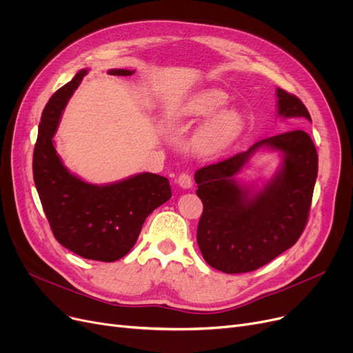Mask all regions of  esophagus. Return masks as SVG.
I'll use <instances>...</instances> for the list:
<instances>
[{
    "label": "esophagus",
    "mask_w": 353,
    "mask_h": 353,
    "mask_svg": "<svg viewBox=\"0 0 353 353\" xmlns=\"http://www.w3.org/2000/svg\"><path fill=\"white\" fill-rule=\"evenodd\" d=\"M176 183L179 184L181 189H190L193 186V179L189 173H181V174L177 176Z\"/></svg>",
    "instance_id": "obj_1"
}]
</instances>
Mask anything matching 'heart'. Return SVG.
<instances>
[{"label":"heart","instance_id":"obj_1","mask_svg":"<svg viewBox=\"0 0 353 353\" xmlns=\"http://www.w3.org/2000/svg\"><path fill=\"white\" fill-rule=\"evenodd\" d=\"M226 101V92L220 88H203L176 107L172 121L176 124H190L206 119L223 107ZM243 124V116L236 108L220 110L208 119L193 136L192 147L194 153L205 157L225 153L242 133Z\"/></svg>","mask_w":353,"mask_h":353}]
</instances>
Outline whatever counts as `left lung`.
Instances as JSON below:
<instances>
[{
  "label": "left lung",
  "instance_id": "left-lung-1",
  "mask_svg": "<svg viewBox=\"0 0 353 353\" xmlns=\"http://www.w3.org/2000/svg\"><path fill=\"white\" fill-rule=\"evenodd\" d=\"M277 116L312 123L305 104L277 88ZM262 146L283 153L276 174L259 191L234 177ZM318 177V153L309 134L292 130L253 144L248 152L201 167L194 174L203 203L197 245L205 261L225 273H246L272 262L301 237Z\"/></svg>",
  "mask_w": 353,
  "mask_h": 353
}]
</instances>
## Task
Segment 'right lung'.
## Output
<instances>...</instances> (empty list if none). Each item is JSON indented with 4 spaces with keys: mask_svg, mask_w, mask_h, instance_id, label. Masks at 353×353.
I'll use <instances>...</instances> for the list:
<instances>
[{
    "mask_svg": "<svg viewBox=\"0 0 353 353\" xmlns=\"http://www.w3.org/2000/svg\"><path fill=\"white\" fill-rule=\"evenodd\" d=\"M88 70L48 100L34 147L32 173L44 213L57 242L76 254L99 262H114L136 245L144 220L172 197L170 183L154 173L91 184L68 172L54 147L63 110ZM132 70H108L111 76H132Z\"/></svg>",
    "mask_w": 353,
    "mask_h": 353,
    "instance_id": "obj_1",
    "label": "right lung"
}]
</instances>
